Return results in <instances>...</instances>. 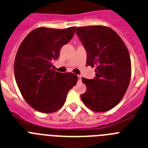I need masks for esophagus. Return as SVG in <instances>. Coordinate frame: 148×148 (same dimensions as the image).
<instances>
[{"instance_id":"esophagus-1","label":"esophagus","mask_w":148,"mask_h":148,"mask_svg":"<svg viewBox=\"0 0 148 148\" xmlns=\"http://www.w3.org/2000/svg\"><path fill=\"white\" fill-rule=\"evenodd\" d=\"M78 79H79V82L82 81V76L81 75H78Z\"/></svg>"}]
</instances>
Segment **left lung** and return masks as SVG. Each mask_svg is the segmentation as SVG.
Listing matches in <instances>:
<instances>
[{
  "label": "left lung",
  "instance_id": "1",
  "mask_svg": "<svg viewBox=\"0 0 148 148\" xmlns=\"http://www.w3.org/2000/svg\"><path fill=\"white\" fill-rule=\"evenodd\" d=\"M75 33L86 50L87 66L96 67L94 79H82L87 90L81 94V99L90 110L107 112L120 103L130 82L131 60L127 48L110 27H79Z\"/></svg>",
  "mask_w": 148,
  "mask_h": 148
}]
</instances>
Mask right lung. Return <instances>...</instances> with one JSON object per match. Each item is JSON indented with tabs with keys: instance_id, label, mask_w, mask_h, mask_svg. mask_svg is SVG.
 <instances>
[{
	"instance_id": "add662e5",
	"label": "right lung",
	"mask_w": 148,
	"mask_h": 148,
	"mask_svg": "<svg viewBox=\"0 0 148 148\" xmlns=\"http://www.w3.org/2000/svg\"><path fill=\"white\" fill-rule=\"evenodd\" d=\"M75 29L39 27L29 33L18 49L15 79L24 99L38 112L51 113L60 109L78 81L73 73L52 69V61L58 58L60 49L73 38Z\"/></svg>"
}]
</instances>
